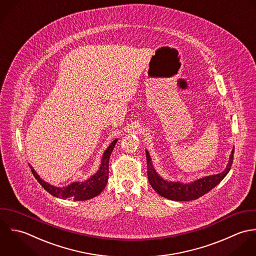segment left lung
I'll use <instances>...</instances> for the list:
<instances>
[{
	"mask_svg": "<svg viewBox=\"0 0 256 256\" xmlns=\"http://www.w3.org/2000/svg\"><path fill=\"white\" fill-rule=\"evenodd\" d=\"M146 152L148 161V177L152 187L160 196L166 199L182 202L192 201L202 197L206 193L214 188L226 176V174L230 170L234 161V148H232V152L230 156L226 168L222 173L206 176L188 184H184L181 182H168L162 179L154 170L150 154L148 152Z\"/></svg>",
	"mask_w": 256,
	"mask_h": 256,
	"instance_id": "8db88e82",
	"label": "left lung"
}]
</instances>
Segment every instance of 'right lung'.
Instances as JSON below:
<instances>
[{"label": "right lung", "instance_id": "obj_1", "mask_svg": "<svg viewBox=\"0 0 256 256\" xmlns=\"http://www.w3.org/2000/svg\"><path fill=\"white\" fill-rule=\"evenodd\" d=\"M116 142L118 140H114L104 152L102 163L98 172L84 183L74 182L63 188L54 187L50 185L48 183L44 182L42 178H40V176L32 169V166H30V170L34 176L36 177V179L38 181V183L44 188V190H46L50 194H52V196L57 198H62V199H73L74 201L89 200L98 196L106 185V182L108 179V160Z\"/></svg>", "mask_w": 256, "mask_h": 256}]
</instances>
